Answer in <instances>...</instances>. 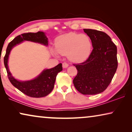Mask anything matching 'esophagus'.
<instances>
[{"instance_id": "1", "label": "esophagus", "mask_w": 132, "mask_h": 132, "mask_svg": "<svg viewBox=\"0 0 132 132\" xmlns=\"http://www.w3.org/2000/svg\"><path fill=\"white\" fill-rule=\"evenodd\" d=\"M68 64H67V63L66 62H64L62 63V67H63V68H67L68 67Z\"/></svg>"}]
</instances>
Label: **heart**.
Segmentation results:
<instances>
[{"label": "heart", "instance_id": "obj_1", "mask_svg": "<svg viewBox=\"0 0 132 132\" xmlns=\"http://www.w3.org/2000/svg\"><path fill=\"white\" fill-rule=\"evenodd\" d=\"M55 46L56 50L53 48L52 53L67 55L68 58L75 62L85 61L89 56L92 49L89 36L76 33H69L57 38Z\"/></svg>", "mask_w": 132, "mask_h": 132}]
</instances>
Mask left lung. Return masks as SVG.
<instances>
[{"mask_svg": "<svg viewBox=\"0 0 132 132\" xmlns=\"http://www.w3.org/2000/svg\"><path fill=\"white\" fill-rule=\"evenodd\" d=\"M84 30L91 39L93 50L85 61L73 64L77 70L73 84L82 94L95 95L103 92L112 80L118 67L117 48L104 32Z\"/></svg>", "mask_w": 132, "mask_h": 132, "instance_id": "left-lung-1", "label": "left lung"}]
</instances>
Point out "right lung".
Segmentation results:
<instances>
[{"label": "right lung", "mask_w": 132, "mask_h": 132, "mask_svg": "<svg viewBox=\"0 0 132 132\" xmlns=\"http://www.w3.org/2000/svg\"><path fill=\"white\" fill-rule=\"evenodd\" d=\"M23 41H30L41 43L46 46L48 45L47 38L46 37L44 32L39 31L37 33L28 32L22 34L18 35L13 40L11 41L7 47L6 54L3 59L9 80L12 85L28 96L35 98L46 96L49 94L53 89L57 73L62 70V64H59L51 69L44 70L37 78L34 80L25 82H20L16 80L12 76L8 69V56L12 48Z\"/></svg>", "instance_id": "obj_1"}]
</instances>
